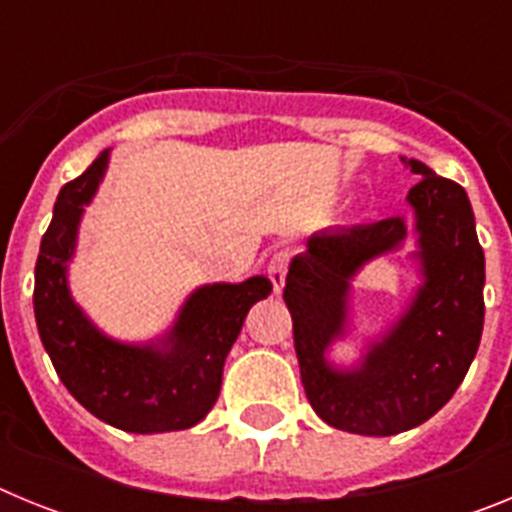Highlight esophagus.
I'll return each mask as SVG.
<instances>
[{
  "mask_svg": "<svg viewBox=\"0 0 512 512\" xmlns=\"http://www.w3.org/2000/svg\"><path fill=\"white\" fill-rule=\"evenodd\" d=\"M289 261H292V253L284 248V251H277L269 259V266H266V274H269L271 284H274V292H282L284 282H287V271H289Z\"/></svg>",
  "mask_w": 512,
  "mask_h": 512,
  "instance_id": "obj_1",
  "label": "esophagus"
}]
</instances>
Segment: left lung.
Segmentation results:
<instances>
[{"label":"left lung","instance_id":"1","mask_svg":"<svg viewBox=\"0 0 512 512\" xmlns=\"http://www.w3.org/2000/svg\"><path fill=\"white\" fill-rule=\"evenodd\" d=\"M402 164L420 179L408 202L423 284L359 366L336 369L325 351L346 333L356 271L400 248L410 217L320 230L307 241V251L292 259L284 284L312 410L338 431L361 436H395L436 415L467 377L485 325V251L467 192L415 158H402Z\"/></svg>","mask_w":512,"mask_h":512}]
</instances>
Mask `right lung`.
Here are the masks:
<instances>
[{"instance_id":"obj_1","label":"right lung","mask_w":512,"mask_h":512,"mask_svg":"<svg viewBox=\"0 0 512 512\" xmlns=\"http://www.w3.org/2000/svg\"><path fill=\"white\" fill-rule=\"evenodd\" d=\"M107 161L110 151H102L58 192L35 264L40 341L66 390L94 418L130 433L182 431L200 423L215 405L225 356L248 310L271 292V282L251 277L241 284H205L184 302L169 336L143 346L99 333L71 300L66 271L81 212L92 202Z\"/></svg>"}]
</instances>
